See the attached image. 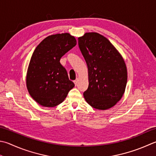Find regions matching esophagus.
I'll use <instances>...</instances> for the list:
<instances>
[{"mask_svg":"<svg viewBox=\"0 0 156 156\" xmlns=\"http://www.w3.org/2000/svg\"><path fill=\"white\" fill-rule=\"evenodd\" d=\"M77 83H78V79H76V80H75V81H74V83H75V86H77Z\"/></svg>","mask_w":156,"mask_h":156,"instance_id":"obj_1","label":"esophagus"}]
</instances>
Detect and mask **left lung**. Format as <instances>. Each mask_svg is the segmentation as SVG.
Returning a JSON list of instances; mask_svg holds the SVG:
<instances>
[{"instance_id":"obj_1","label":"left lung","mask_w":156,"mask_h":156,"mask_svg":"<svg viewBox=\"0 0 156 156\" xmlns=\"http://www.w3.org/2000/svg\"><path fill=\"white\" fill-rule=\"evenodd\" d=\"M78 43L88 70L85 100L96 109L113 107L124 95L127 83L124 58L107 38L97 32H86L78 38Z\"/></svg>"}]
</instances>
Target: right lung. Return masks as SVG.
Listing matches in <instances>:
<instances>
[{
    "label": "right lung",
    "instance_id": "1",
    "mask_svg": "<svg viewBox=\"0 0 156 156\" xmlns=\"http://www.w3.org/2000/svg\"><path fill=\"white\" fill-rule=\"evenodd\" d=\"M76 44L75 37L66 32L48 36L34 49L28 67L26 87L38 104L55 107L74 87L60 60Z\"/></svg>",
    "mask_w": 156,
    "mask_h": 156
}]
</instances>
